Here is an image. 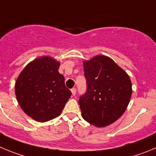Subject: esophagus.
I'll return each mask as SVG.
<instances>
[{
	"label": "esophagus",
	"instance_id": "1",
	"mask_svg": "<svg viewBox=\"0 0 156 156\" xmlns=\"http://www.w3.org/2000/svg\"><path fill=\"white\" fill-rule=\"evenodd\" d=\"M71 93H72L73 95H75V94H76V88H71Z\"/></svg>",
	"mask_w": 156,
	"mask_h": 156
}]
</instances>
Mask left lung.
Listing matches in <instances>:
<instances>
[{
  "label": "left lung",
  "mask_w": 156,
  "mask_h": 156,
  "mask_svg": "<svg viewBox=\"0 0 156 156\" xmlns=\"http://www.w3.org/2000/svg\"><path fill=\"white\" fill-rule=\"evenodd\" d=\"M87 90L78 103L85 120L98 127L114 123L125 112L132 94L128 75L109 57L84 61Z\"/></svg>",
  "instance_id": "obj_1"
}]
</instances>
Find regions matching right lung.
<instances>
[{
	"label": "right lung",
	"mask_w": 156,
	"mask_h": 156,
	"mask_svg": "<svg viewBox=\"0 0 156 156\" xmlns=\"http://www.w3.org/2000/svg\"><path fill=\"white\" fill-rule=\"evenodd\" d=\"M59 67L60 62L52 57H40L26 66L15 82L19 104L38 122L56 118L71 97V92L65 86Z\"/></svg>",
	"instance_id": "obj_1"
}]
</instances>
